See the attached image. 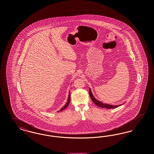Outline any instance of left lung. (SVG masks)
Wrapping results in <instances>:
<instances>
[{
	"label": "left lung",
	"mask_w": 154,
	"mask_h": 154,
	"mask_svg": "<svg viewBox=\"0 0 154 154\" xmlns=\"http://www.w3.org/2000/svg\"><path fill=\"white\" fill-rule=\"evenodd\" d=\"M89 95L91 97V99H92V102L95 104L96 105H97V106L102 107V108H106V109H114V108H117L118 107L122 106V104H120V105H111V104H106V103H103L102 102L97 100L94 95H93L92 91L91 89V88H89Z\"/></svg>",
	"instance_id": "obj_1"
}]
</instances>
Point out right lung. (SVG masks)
Masks as SVG:
<instances>
[{
	"label": "right lung",
	"instance_id": "obj_1",
	"mask_svg": "<svg viewBox=\"0 0 154 154\" xmlns=\"http://www.w3.org/2000/svg\"><path fill=\"white\" fill-rule=\"evenodd\" d=\"M70 91L69 92V95H68V99H67V102H66V104H65V105L60 110V111H59L58 112H59V111H63V110H64V109H65L66 107L68 106V105H69V103H70Z\"/></svg>",
	"mask_w": 154,
	"mask_h": 154
}]
</instances>
